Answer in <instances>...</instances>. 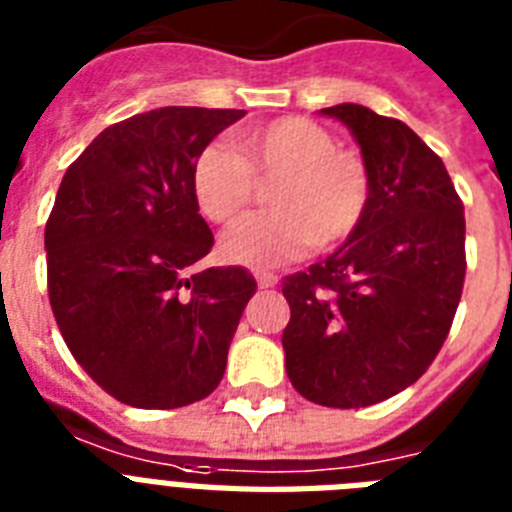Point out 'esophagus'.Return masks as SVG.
<instances>
[{"label":"esophagus","instance_id":"obj_1","mask_svg":"<svg viewBox=\"0 0 512 512\" xmlns=\"http://www.w3.org/2000/svg\"><path fill=\"white\" fill-rule=\"evenodd\" d=\"M257 279V287L260 289H271V287H276V284H279V276H273V273H257L255 276Z\"/></svg>","mask_w":512,"mask_h":512}]
</instances>
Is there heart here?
<instances>
[{
    "mask_svg": "<svg viewBox=\"0 0 512 512\" xmlns=\"http://www.w3.org/2000/svg\"><path fill=\"white\" fill-rule=\"evenodd\" d=\"M212 143L193 164V199L212 223H233L255 199V177L276 183L271 212L236 223L220 239L225 260L247 268L289 263L305 249L337 247L356 231L369 207L372 180L361 156L340 151L311 119L281 116L236 140Z\"/></svg>",
    "mask_w": 512,
    "mask_h": 512,
    "instance_id": "obj_1",
    "label": "heart"
}]
</instances>
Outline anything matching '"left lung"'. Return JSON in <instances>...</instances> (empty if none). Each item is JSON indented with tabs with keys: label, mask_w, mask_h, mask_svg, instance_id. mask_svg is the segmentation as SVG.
I'll use <instances>...</instances> for the list:
<instances>
[{
	"label": "left lung",
	"mask_w": 512,
	"mask_h": 512,
	"mask_svg": "<svg viewBox=\"0 0 512 512\" xmlns=\"http://www.w3.org/2000/svg\"><path fill=\"white\" fill-rule=\"evenodd\" d=\"M353 132L372 196L337 252L281 281L287 374L313 404L396 396L444 345L465 281V207L444 162L404 122L358 103L321 108Z\"/></svg>",
	"instance_id": "obj_1"
}]
</instances>
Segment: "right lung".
Returning <instances> with one entry per match:
<instances>
[{
	"mask_svg": "<svg viewBox=\"0 0 512 512\" xmlns=\"http://www.w3.org/2000/svg\"><path fill=\"white\" fill-rule=\"evenodd\" d=\"M236 108L167 106L111 124L63 175L44 228L58 329L108 396L177 409L220 385L252 273L193 271L215 239L193 164Z\"/></svg>",
	"mask_w": 512,
	"mask_h": 512,
	"instance_id": "add662e5",
	"label": "right lung"
}]
</instances>
